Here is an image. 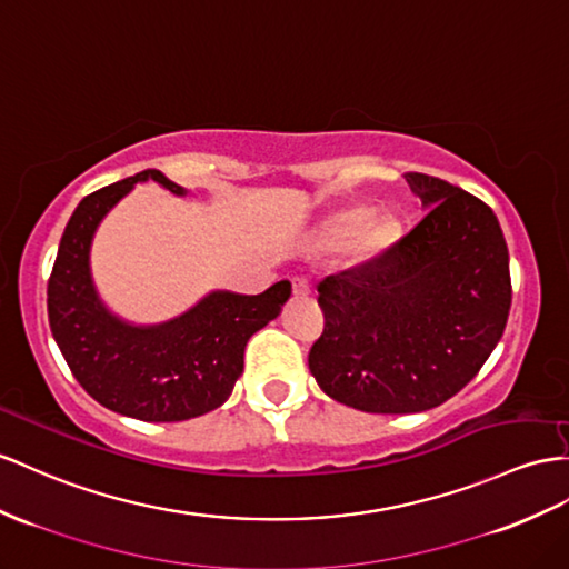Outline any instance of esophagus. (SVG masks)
<instances>
[{
    "mask_svg": "<svg viewBox=\"0 0 569 569\" xmlns=\"http://www.w3.org/2000/svg\"><path fill=\"white\" fill-rule=\"evenodd\" d=\"M293 293L296 296H310L312 293V283L310 279H305V276H293Z\"/></svg>",
    "mask_w": 569,
    "mask_h": 569,
    "instance_id": "esophagus-1",
    "label": "esophagus"
}]
</instances>
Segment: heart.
<instances>
[{
  "label": "heart",
  "mask_w": 569,
  "mask_h": 569,
  "mask_svg": "<svg viewBox=\"0 0 569 569\" xmlns=\"http://www.w3.org/2000/svg\"><path fill=\"white\" fill-rule=\"evenodd\" d=\"M368 221H370V211H366V209L346 211V213H341V216L337 218V221H333V226H331V238L339 240V242L353 240V238L360 236L362 229L368 227ZM362 240H366V244H380V242L385 240V228L370 226L369 230L362 233Z\"/></svg>",
  "instance_id": "heart-1"
}]
</instances>
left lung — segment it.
Returning a JSON list of instances; mask_svg holds the SVG:
<instances>
[{
    "mask_svg": "<svg viewBox=\"0 0 569 569\" xmlns=\"http://www.w3.org/2000/svg\"><path fill=\"white\" fill-rule=\"evenodd\" d=\"M418 226L377 259L317 286L325 329L308 356L325 395L366 413H418L469 385L509 305L507 242L488 203L423 172Z\"/></svg>",
    "mask_w": 569,
    "mask_h": 569,
    "instance_id": "obj_1",
    "label": "left lung"
}]
</instances>
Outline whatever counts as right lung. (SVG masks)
Wrapping results in <instances>:
<instances>
[{"label":"right lung","instance_id":"1","mask_svg":"<svg viewBox=\"0 0 569 569\" xmlns=\"http://www.w3.org/2000/svg\"><path fill=\"white\" fill-rule=\"evenodd\" d=\"M156 180L184 194L163 172L141 170L83 197L71 213L48 281V317L71 375L106 409L149 423L197 418L218 409L236 387L252 333L279 317L290 283L259 296L228 290L158 327H132L98 300L89 250L98 223L134 182Z\"/></svg>","mask_w":569,"mask_h":569}]
</instances>
